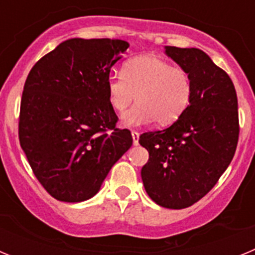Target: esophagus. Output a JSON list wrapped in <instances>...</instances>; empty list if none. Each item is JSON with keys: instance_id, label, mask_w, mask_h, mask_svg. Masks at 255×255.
I'll return each mask as SVG.
<instances>
[{"instance_id": "esophagus-1", "label": "esophagus", "mask_w": 255, "mask_h": 255, "mask_svg": "<svg viewBox=\"0 0 255 255\" xmlns=\"http://www.w3.org/2000/svg\"><path fill=\"white\" fill-rule=\"evenodd\" d=\"M131 136H132V143H134V145H138V143H139V132L138 131H131Z\"/></svg>"}]
</instances>
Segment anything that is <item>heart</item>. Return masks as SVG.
Masks as SVG:
<instances>
[{"label":"heart","mask_w":255,"mask_h":255,"mask_svg":"<svg viewBox=\"0 0 255 255\" xmlns=\"http://www.w3.org/2000/svg\"><path fill=\"white\" fill-rule=\"evenodd\" d=\"M108 102L121 114L134 100L136 105L123 115L125 126H159L175 123L190 102V78L182 69L157 56L144 55L129 60L123 67V76L107 79Z\"/></svg>","instance_id":"b5f03b06"}]
</instances>
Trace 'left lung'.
<instances>
[{"label": "left lung", "mask_w": 255, "mask_h": 255, "mask_svg": "<svg viewBox=\"0 0 255 255\" xmlns=\"http://www.w3.org/2000/svg\"><path fill=\"white\" fill-rule=\"evenodd\" d=\"M164 53L189 75L191 97L170 128L140 135L149 152L141 180L158 206L182 209L216 185L235 154L238 97L230 76L202 49L166 46Z\"/></svg>", "instance_id": "8db88e82"}]
</instances>
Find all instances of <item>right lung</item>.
Segmentation results:
<instances>
[{
    "mask_svg": "<svg viewBox=\"0 0 255 255\" xmlns=\"http://www.w3.org/2000/svg\"><path fill=\"white\" fill-rule=\"evenodd\" d=\"M128 47L121 39L71 38L40 58L26 78L20 145L55 199L79 203L94 197L131 147L129 130L116 128L106 89Z\"/></svg>",
    "mask_w": 255,
    "mask_h": 255,
    "instance_id": "add662e5",
    "label": "right lung"
}]
</instances>
